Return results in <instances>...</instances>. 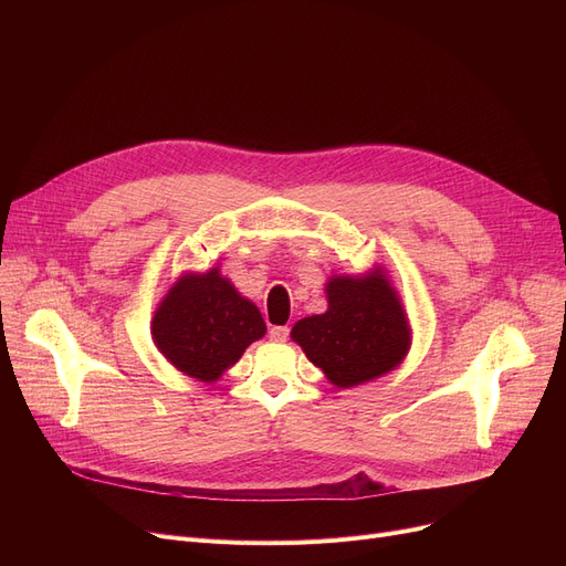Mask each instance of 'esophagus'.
<instances>
[{"mask_svg": "<svg viewBox=\"0 0 566 566\" xmlns=\"http://www.w3.org/2000/svg\"><path fill=\"white\" fill-rule=\"evenodd\" d=\"M268 335H271L273 342H284L289 337V328H286V325H271V331H268Z\"/></svg>", "mask_w": 566, "mask_h": 566, "instance_id": "esophagus-1", "label": "esophagus"}]
</instances>
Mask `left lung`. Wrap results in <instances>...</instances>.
<instances>
[{"instance_id": "left-lung-1", "label": "left lung", "mask_w": 566, "mask_h": 566, "mask_svg": "<svg viewBox=\"0 0 566 566\" xmlns=\"http://www.w3.org/2000/svg\"><path fill=\"white\" fill-rule=\"evenodd\" d=\"M291 337L337 388L388 374L410 346L401 303L380 273L335 277L328 284V312L301 318Z\"/></svg>"}]
</instances>
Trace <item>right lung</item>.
<instances>
[{"label":"right lung","mask_w":566,"mask_h":566,"mask_svg":"<svg viewBox=\"0 0 566 566\" xmlns=\"http://www.w3.org/2000/svg\"><path fill=\"white\" fill-rule=\"evenodd\" d=\"M151 335L165 358L203 382H213L265 335L259 310L229 280L208 271L178 280L160 303Z\"/></svg>","instance_id":"add662e5"}]
</instances>
